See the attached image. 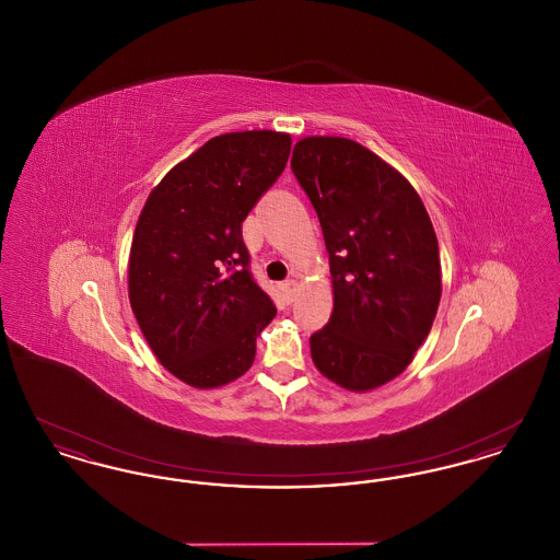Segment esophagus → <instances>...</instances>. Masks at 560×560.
Masks as SVG:
<instances>
[{
    "mask_svg": "<svg viewBox=\"0 0 560 560\" xmlns=\"http://www.w3.org/2000/svg\"><path fill=\"white\" fill-rule=\"evenodd\" d=\"M281 290H283V295H285V300H288V302H292L293 298H295V292H298V281H295V279H290V281H285Z\"/></svg>",
    "mask_w": 560,
    "mask_h": 560,
    "instance_id": "esophagus-1",
    "label": "esophagus"
}]
</instances>
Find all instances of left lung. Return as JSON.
<instances>
[{
    "label": "left lung",
    "instance_id": "obj_1",
    "mask_svg": "<svg viewBox=\"0 0 560 560\" xmlns=\"http://www.w3.org/2000/svg\"><path fill=\"white\" fill-rule=\"evenodd\" d=\"M292 170L319 215L334 288L313 363L340 388L370 393L407 370L436 317V233L411 183L354 140L306 136Z\"/></svg>",
    "mask_w": 560,
    "mask_h": 560
}]
</instances>
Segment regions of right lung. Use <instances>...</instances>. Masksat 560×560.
<instances>
[{"label":"right lung","mask_w":560,"mask_h":560,"mask_svg":"<svg viewBox=\"0 0 560 560\" xmlns=\"http://www.w3.org/2000/svg\"><path fill=\"white\" fill-rule=\"evenodd\" d=\"M292 136L220 133L176 163L133 231L128 295L161 365L192 388H218L254 363L277 308L249 272L241 222L281 176Z\"/></svg>","instance_id":"right-lung-1"}]
</instances>
